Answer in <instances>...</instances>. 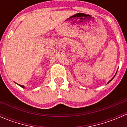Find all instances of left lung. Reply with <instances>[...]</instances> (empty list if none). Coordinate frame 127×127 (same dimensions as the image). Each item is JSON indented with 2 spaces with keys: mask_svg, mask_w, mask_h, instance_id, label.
<instances>
[{
  "mask_svg": "<svg viewBox=\"0 0 127 127\" xmlns=\"http://www.w3.org/2000/svg\"><path fill=\"white\" fill-rule=\"evenodd\" d=\"M114 77H113V78H112V79H111V80H110V81H109V82H111V80H112V79H114Z\"/></svg>",
  "mask_w": 127,
  "mask_h": 127,
  "instance_id": "left-lung-1",
  "label": "left lung"
}]
</instances>
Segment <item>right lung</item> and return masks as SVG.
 Returning <instances> with one entry per match:
<instances>
[{
  "mask_svg": "<svg viewBox=\"0 0 127 127\" xmlns=\"http://www.w3.org/2000/svg\"><path fill=\"white\" fill-rule=\"evenodd\" d=\"M20 85V87H21L24 88V86H23V85Z\"/></svg>",
  "mask_w": 127,
  "mask_h": 127,
  "instance_id": "right-lung-1",
  "label": "right lung"
}]
</instances>
